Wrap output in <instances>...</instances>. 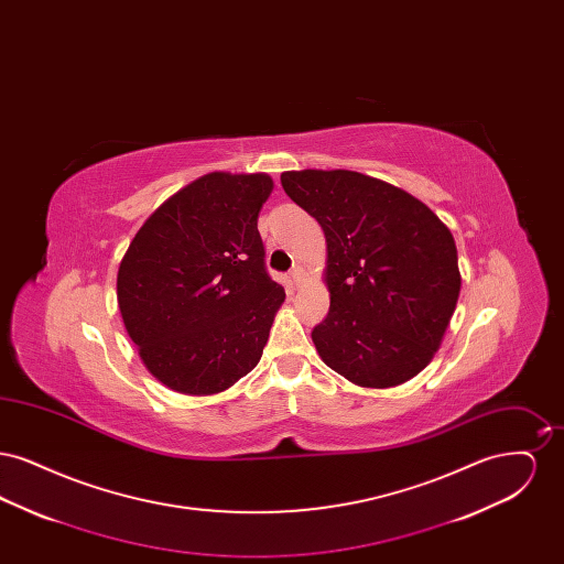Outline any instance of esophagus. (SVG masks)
Here are the masks:
<instances>
[{"instance_id": "34e87169", "label": "esophagus", "mask_w": 564, "mask_h": 564, "mask_svg": "<svg viewBox=\"0 0 564 564\" xmlns=\"http://www.w3.org/2000/svg\"><path fill=\"white\" fill-rule=\"evenodd\" d=\"M292 283H294L295 288H300L304 283V270L300 269V267H295L292 270Z\"/></svg>"}]
</instances>
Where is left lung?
<instances>
[{
    "mask_svg": "<svg viewBox=\"0 0 564 564\" xmlns=\"http://www.w3.org/2000/svg\"><path fill=\"white\" fill-rule=\"evenodd\" d=\"M288 196L327 242V317L313 329L325 366L389 389L427 368L460 292L448 226L412 194L357 171H285Z\"/></svg>",
    "mask_w": 564,
    "mask_h": 564,
    "instance_id": "left-lung-1",
    "label": "left lung"
}]
</instances>
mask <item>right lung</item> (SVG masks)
Returning a JSON list of instances; mask_svg holds the SVG:
<instances>
[{
  "label": "right lung",
  "instance_id": "1",
  "mask_svg": "<svg viewBox=\"0 0 564 564\" xmlns=\"http://www.w3.org/2000/svg\"><path fill=\"white\" fill-rule=\"evenodd\" d=\"M272 186L267 173H207L143 221L120 262L124 327L150 375L177 393H221L262 357L285 300L258 232Z\"/></svg>",
  "mask_w": 564,
  "mask_h": 564
}]
</instances>
